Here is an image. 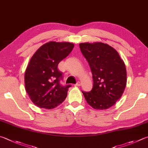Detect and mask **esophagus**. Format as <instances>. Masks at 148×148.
Returning a JSON list of instances; mask_svg holds the SVG:
<instances>
[{
    "label": "esophagus",
    "instance_id": "1",
    "mask_svg": "<svg viewBox=\"0 0 148 148\" xmlns=\"http://www.w3.org/2000/svg\"><path fill=\"white\" fill-rule=\"evenodd\" d=\"M81 85H82L81 82H77L76 83V84H75V86H77V87H79V86H81Z\"/></svg>",
    "mask_w": 148,
    "mask_h": 148
}]
</instances>
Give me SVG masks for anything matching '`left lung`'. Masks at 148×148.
Masks as SVG:
<instances>
[{"instance_id": "8db88e82", "label": "left lung", "mask_w": 148, "mask_h": 148, "mask_svg": "<svg viewBox=\"0 0 148 148\" xmlns=\"http://www.w3.org/2000/svg\"><path fill=\"white\" fill-rule=\"evenodd\" d=\"M80 50L88 61L93 87L82 91L86 101L95 109H107L121 98L127 83L125 63L116 50L103 42L80 43Z\"/></svg>"}]
</instances>
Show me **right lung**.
<instances>
[{
    "label": "right lung",
    "mask_w": 148,
    "mask_h": 148,
    "mask_svg": "<svg viewBox=\"0 0 148 148\" xmlns=\"http://www.w3.org/2000/svg\"><path fill=\"white\" fill-rule=\"evenodd\" d=\"M74 45L51 41L42 45L32 56L25 76L26 92L40 108H55L65 100L71 85H63L59 63L67 57Z\"/></svg>",
    "instance_id": "add662e5"
}]
</instances>
